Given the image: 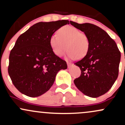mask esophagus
Instances as JSON below:
<instances>
[{
	"instance_id": "esophagus-1",
	"label": "esophagus",
	"mask_w": 125,
	"mask_h": 125,
	"mask_svg": "<svg viewBox=\"0 0 125 125\" xmlns=\"http://www.w3.org/2000/svg\"><path fill=\"white\" fill-rule=\"evenodd\" d=\"M67 67H68V68H69V67H71L72 66V63H67Z\"/></svg>"
}]
</instances>
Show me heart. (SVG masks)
Segmentation results:
<instances>
[{"label": "heart", "instance_id": "heart-1", "mask_svg": "<svg viewBox=\"0 0 125 125\" xmlns=\"http://www.w3.org/2000/svg\"><path fill=\"white\" fill-rule=\"evenodd\" d=\"M58 36L52 35L49 43L53 52L57 56L62 57L68 49L67 58L76 59L83 58L88 53L90 48V40L84 33L77 28L67 25L62 27L58 31Z\"/></svg>", "mask_w": 125, "mask_h": 125}]
</instances>
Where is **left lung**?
Here are the masks:
<instances>
[{
	"instance_id": "left-lung-1",
	"label": "left lung",
	"mask_w": 125,
	"mask_h": 125,
	"mask_svg": "<svg viewBox=\"0 0 125 125\" xmlns=\"http://www.w3.org/2000/svg\"><path fill=\"white\" fill-rule=\"evenodd\" d=\"M70 23L86 34L90 40L88 53L74 63L81 69V74L74 80V83L87 96L103 95L109 90L118 76L121 55L116 43L97 26L88 23Z\"/></svg>"
}]
</instances>
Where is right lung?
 <instances>
[{
	"label": "right lung",
	"mask_w": 125,
	"mask_h": 125,
	"mask_svg": "<svg viewBox=\"0 0 125 125\" xmlns=\"http://www.w3.org/2000/svg\"><path fill=\"white\" fill-rule=\"evenodd\" d=\"M67 20L39 22L19 37L10 53L8 73L21 94L38 97L49 90L60 70L66 69L65 61L54 53L50 38Z\"/></svg>",
	"instance_id": "obj_1"
}]
</instances>
